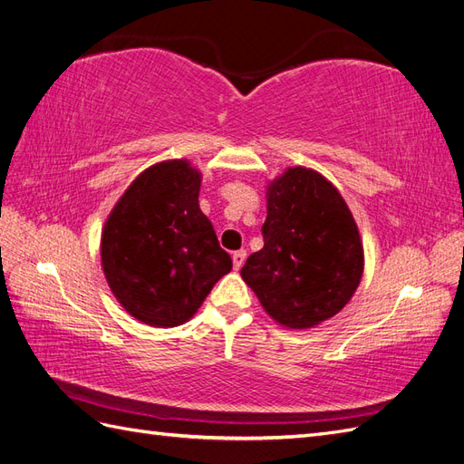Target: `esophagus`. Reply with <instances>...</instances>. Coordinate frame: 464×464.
Returning a JSON list of instances; mask_svg holds the SVG:
<instances>
[{"label":"esophagus","instance_id":"1","mask_svg":"<svg viewBox=\"0 0 464 464\" xmlns=\"http://www.w3.org/2000/svg\"><path fill=\"white\" fill-rule=\"evenodd\" d=\"M246 249H237V251H234L232 254V263H234V269L237 271V269H242V265H244V261H246Z\"/></svg>","mask_w":464,"mask_h":464}]
</instances>
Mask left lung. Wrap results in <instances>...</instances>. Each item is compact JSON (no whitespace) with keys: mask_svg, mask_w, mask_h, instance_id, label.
I'll use <instances>...</instances> for the list:
<instances>
[{"mask_svg":"<svg viewBox=\"0 0 464 464\" xmlns=\"http://www.w3.org/2000/svg\"><path fill=\"white\" fill-rule=\"evenodd\" d=\"M261 232L263 249L240 273L280 325L310 329L353 298L363 247L343 195L321 174L296 166L271 181Z\"/></svg>","mask_w":464,"mask_h":464,"instance_id":"left-lung-1","label":"left lung"}]
</instances>
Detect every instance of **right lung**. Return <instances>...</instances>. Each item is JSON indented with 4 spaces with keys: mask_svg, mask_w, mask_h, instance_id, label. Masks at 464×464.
<instances>
[{
    "mask_svg": "<svg viewBox=\"0 0 464 464\" xmlns=\"http://www.w3.org/2000/svg\"><path fill=\"white\" fill-rule=\"evenodd\" d=\"M201 174L188 160L154 164L111 210L102 269L118 302L152 327L186 323L232 269L199 208Z\"/></svg>",
    "mask_w": 464,
    "mask_h": 464,
    "instance_id": "add662e5",
    "label": "right lung"
}]
</instances>
